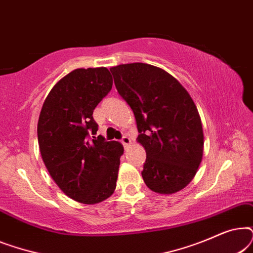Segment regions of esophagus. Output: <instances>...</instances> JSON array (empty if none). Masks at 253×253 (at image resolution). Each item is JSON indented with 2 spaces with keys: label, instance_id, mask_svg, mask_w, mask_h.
Instances as JSON below:
<instances>
[{
  "label": "esophagus",
  "instance_id": "obj_1",
  "mask_svg": "<svg viewBox=\"0 0 253 253\" xmlns=\"http://www.w3.org/2000/svg\"><path fill=\"white\" fill-rule=\"evenodd\" d=\"M121 143L123 144L124 147H127L131 144V139L127 136H123L122 139H121Z\"/></svg>",
  "mask_w": 253,
  "mask_h": 253
}]
</instances>
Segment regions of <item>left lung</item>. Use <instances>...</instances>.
Returning <instances> with one entry per match:
<instances>
[{"label":"left lung","mask_w":253,"mask_h":253,"mask_svg":"<svg viewBox=\"0 0 253 253\" xmlns=\"http://www.w3.org/2000/svg\"><path fill=\"white\" fill-rule=\"evenodd\" d=\"M110 71L117 92L132 109L137 140L146 151L145 184L161 195L184 189L204 152L202 120L192 98L177 79L154 65L120 64Z\"/></svg>","instance_id":"8db88e82"}]
</instances>
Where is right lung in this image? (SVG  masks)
Here are the masks:
<instances>
[{
    "label": "right lung",
    "mask_w": 253,
    "mask_h": 253,
    "mask_svg": "<svg viewBox=\"0 0 253 253\" xmlns=\"http://www.w3.org/2000/svg\"><path fill=\"white\" fill-rule=\"evenodd\" d=\"M112 86L107 68L76 69L51 88L38 122L40 153L51 178L68 197L88 205L113 195L123 154L119 141L95 137L93 110Z\"/></svg>",
    "instance_id": "obj_1"
}]
</instances>
